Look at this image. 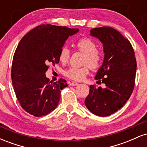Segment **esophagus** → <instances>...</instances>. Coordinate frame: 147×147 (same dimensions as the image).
<instances>
[{
  "instance_id": "obj_1",
  "label": "esophagus",
  "mask_w": 147,
  "mask_h": 147,
  "mask_svg": "<svg viewBox=\"0 0 147 147\" xmlns=\"http://www.w3.org/2000/svg\"><path fill=\"white\" fill-rule=\"evenodd\" d=\"M78 85H79V84L77 83V82H71V83L70 84V86H78Z\"/></svg>"
}]
</instances>
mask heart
I'll use <instances>...</instances> for the list:
<instances>
[{
    "mask_svg": "<svg viewBox=\"0 0 147 147\" xmlns=\"http://www.w3.org/2000/svg\"><path fill=\"white\" fill-rule=\"evenodd\" d=\"M76 47L80 52L85 54L84 63L87 64L83 67H72L65 71V76L74 81H82L88 75L91 69L96 70L101 67L103 61L102 52L97 50V44L90 38L84 37L79 39ZM70 51L68 47L63 46L60 50L59 59L62 63H67L70 59ZM89 65L88 66L87 65Z\"/></svg>",
    "mask_w": 147,
    "mask_h": 147,
    "instance_id": "1",
    "label": "heart"
}]
</instances>
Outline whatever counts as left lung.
<instances>
[{
    "mask_svg": "<svg viewBox=\"0 0 147 147\" xmlns=\"http://www.w3.org/2000/svg\"><path fill=\"white\" fill-rule=\"evenodd\" d=\"M90 35L103 43L104 59L95 79L105 88L90 86L85 105L93 114L106 117L120 109L132 94L137 63L130 41L111 27L90 30Z\"/></svg>",
    "mask_w": 147,
    "mask_h": 147,
    "instance_id": "left-lung-1",
    "label": "left lung"
}]
</instances>
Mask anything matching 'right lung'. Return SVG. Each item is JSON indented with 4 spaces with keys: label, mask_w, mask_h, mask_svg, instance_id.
Listing matches in <instances>:
<instances>
[{
    "label": "right lung",
    "mask_w": 147,
    "mask_h": 147,
    "mask_svg": "<svg viewBox=\"0 0 147 147\" xmlns=\"http://www.w3.org/2000/svg\"><path fill=\"white\" fill-rule=\"evenodd\" d=\"M79 29L46 24L40 25L25 35L13 57L11 81L21 107L35 117L55 110L61 90L68 84L63 79L50 82L45 77L49 65L59 63V55L69 36Z\"/></svg>",
    "instance_id": "right-lung-1"
}]
</instances>
